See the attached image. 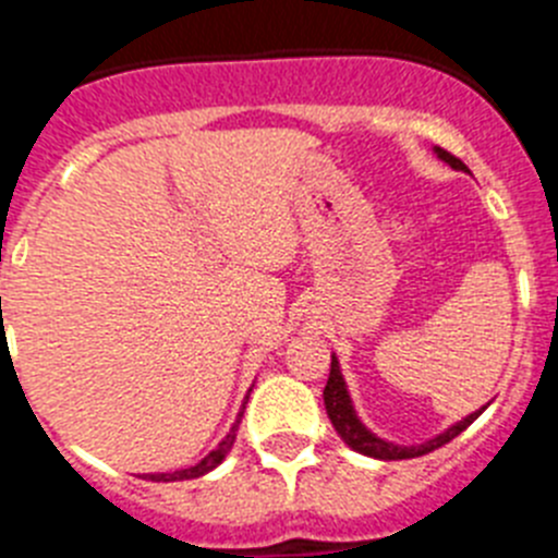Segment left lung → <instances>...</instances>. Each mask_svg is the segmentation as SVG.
Listing matches in <instances>:
<instances>
[{
  "mask_svg": "<svg viewBox=\"0 0 558 558\" xmlns=\"http://www.w3.org/2000/svg\"><path fill=\"white\" fill-rule=\"evenodd\" d=\"M436 153H438V159L447 161V165L456 167V170H466V165H463L461 159H456L452 153H447L445 147H436ZM324 405H327L329 422H332V427L338 430V436L343 438V441H347L352 450L363 452V456H368V458H379V461H402V458L427 456V452L438 450V447H445L447 441H452L458 433L466 430V427H470L472 422L481 416L483 408H486L483 405L481 411L470 413V416L463 418V422L447 427L441 436L430 438V441H425V445H418V447L388 445V441H383V438L374 436L372 430H366V425H363V422L357 418V413H354V408H352V399H349L347 383H343V374H340V366L335 357H332V368H329L327 388H324Z\"/></svg>",
  "mask_w": 558,
  "mask_h": 558,
  "instance_id": "obj_1",
  "label": "left lung"
}]
</instances>
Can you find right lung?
Instances as JSON below:
<instances>
[{
    "instance_id": "obj_1",
    "label": "right lung",
    "mask_w": 558,
    "mask_h": 558,
    "mask_svg": "<svg viewBox=\"0 0 558 558\" xmlns=\"http://www.w3.org/2000/svg\"><path fill=\"white\" fill-rule=\"evenodd\" d=\"M243 411H245V405H243ZM243 411H240V416H236V422H234V425H231L229 436H226L223 441H220V445L215 447V450H211L209 456L204 458V461H201V463H195V466H190V470H179V472H161V475H147V477H150V481H190V477H201V475H206V472H211V470H215V466H218V463L223 461L226 456H229L231 445H234L236 430H240V418H243Z\"/></svg>"
}]
</instances>
